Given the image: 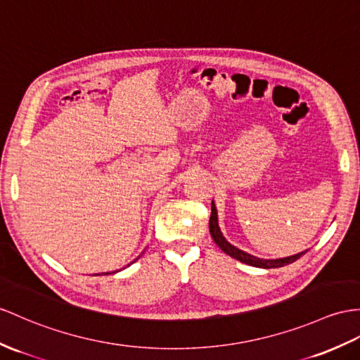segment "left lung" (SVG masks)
Wrapping results in <instances>:
<instances>
[{
  "instance_id": "obj_1",
  "label": "left lung",
  "mask_w": 360,
  "mask_h": 360,
  "mask_svg": "<svg viewBox=\"0 0 360 360\" xmlns=\"http://www.w3.org/2000/svg\"><path fill=\"white\" fill-rule=\"evenodd\" d=\"M210 209H212V212H210V218H209V232H210V235H212V238L217 243V246L220 248L224 253H227V255L244 262V264L255 266V267H261V269H276V267L292 264V262H295L296 259H300L305 253V252H301V253H296V255H293V257L279 258V259H261V258L250 255V253H246V252H243L240 249H236L235 246H232L231 243L226 241V238L220 231V227H218L217 209L214 206V201H212V207H210Z\"/></svg>"
}]
</instances>
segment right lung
Masks as SVG:
<instances>
[{"mask_svg":"<svg viewBox=\"0 0 360 360\" xmlns=\"http://www.w3.org/2000/svg\"><path fill=\"white\" fill-rule=\"evenodd\" d=\"M134 262V261H133ZM112 274H114V271H112ZM105 275H110V271H108V274H105Z\"/></svg>","mask_w":360,"mask_h":360,"instance_id":"add662e5","label":"right lung"}]
</instances>
